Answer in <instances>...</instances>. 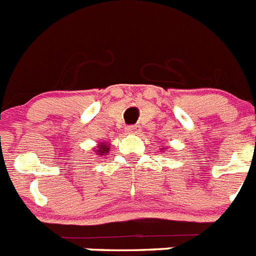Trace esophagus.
<instances>
[{"label":"esophagus","instance_id":"esophagus-1","mask_svg":"<svg viewBox=\"0 0 256 256\" xmlns=\"http://www.w3.org/2000/svg\"><path fill=\"white\" fill-rule=\"evenodd\" d=\"M126 132H130V134H136L139 132V126L138 124H132V126H128L126 128Z\"/></svg>","mask_w":256,"mask_h":256}]
</instances>
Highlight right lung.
<instances>
[{
    "label": "right lung",
    "instance_id": "obj_1",
    "mask_svg": "<svg viewBox=\"0 0 256 256\" xmlns=\"http://www.w3.org/2000/svg\"><path fill=\"white\" fill-rule=\"evenodd\" d=\"M108 150H109L108 146L104 144V143H102V144L98 146V150H96V154L98 152V154H106V152H108Z\"/></svg>",
    "mask_w": 256,
    "mask_h": 256
}]
</instances>
